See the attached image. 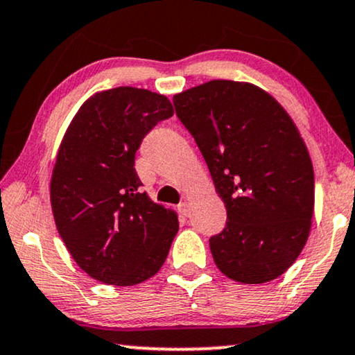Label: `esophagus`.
Masks as SVG:
<instances>
[{"mask_svg":"<svg viewBox=\"0 0 355 355\" xmlns=\"http://www.w3.org/2000/svg\"><path fill=\"white\" fill-rule=\"evenodd\" d=\"M179 211H181L184 218H189V216H190V203L184 202V203L179 205Z\"/></svg>","mask_w":355,"mask_h":355,"instance_id":"1","label":"esophagus"}]
</instances>
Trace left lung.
Wrapping results in <instances>:
<instances>
[{
    "instance_id": "1",
    "label": "left lung",
    "mask_w": 355,
    "mask_h": 355,
    "mask_svg": "<svg viewBox=\"0 0 355 355\" xmlns=\"http://www.w3.org/2000/svg\"><path fill=\"white\" fill-rule=\"evenodd\" d=\"M202 152L227 223L209 239L218 269L240 284L280 277L304 248L314 168L291 116L251 83L213 80L173 97Z\"/></svg>"
}]
</instances>
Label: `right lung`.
I'll list each match as a JSON object with an SVG mask.
<instances>
[{
	"label": "right lung",
	"instance_id": "right-lung-1",
	"mask_svg": "<svg viewBox=\"0 0 355 355\" xmlns=\"http://www.w3.org/2000/svg\"><path fill=\"white\" fill-rule=\"evenodd\" d=\"M166 96L120 86L91 96L67 128L51 178L55 227L75 263L107 285L131 286L157 274L179 230L178 214L141 192L136 152Z\"/></svg>",
	"mask_w": 355,
	"mask_h": 355
}]
</instances>
